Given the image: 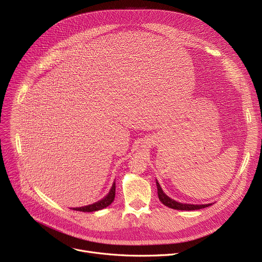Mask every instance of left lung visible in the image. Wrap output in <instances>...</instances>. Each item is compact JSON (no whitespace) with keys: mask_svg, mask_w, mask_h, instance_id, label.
<instances>
[{"mask_svg":"<svg viewBox=\"0 0 262 262\" xmlns=\"http://www.w3.org/2000/svg\"><path fill=\"white\" fill-rule=\"evenodd\" d=\"M157 185V191H158V198L159 201L166 205L167 207L172 208V209H176V210H198V209H202L205 207H208L211 204H205V205H193V204H183V203H178L172 199H170L169 196H167L166 194L163 193V191L161 189V187L159 186L158 182H156Z\"/></svg>","mask_w":262,"mask_h":262,"instance_id":"left-lung-1","label":"left lung"}]
</instances>
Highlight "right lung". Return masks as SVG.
I'll return each instance as SVG.
<instances>
[{
    "label": "right lung",
    "mask_w": 262,
    "mask_h": 262,
    "mask_svg": "<svg viewBox=\"0 0 262 262\" xmlns=\"http://www.w3.org/2000/svg\"><path fill=\"white\" fill-rule=\"evenodd\" d=\"M115 196H116V183H114L112 189H110V191H109V193L101 201L96 202L94 204H91V205H88V206H84V207L73 208L72 210L82 211V212H92V211H96V210H101L103 208H106L107 206L112 204L115 200Z\"/></svg>",
    "instance_id": "right-lung-1"
}]
</instances>
